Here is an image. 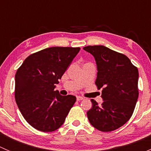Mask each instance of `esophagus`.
I'll return each instance as SVG.
<instances>
[{"instance_id":"esophagus-1","label":"esophagus","mask_w":151,"mask_h":151,"mask_svg":"<svg viewBox=\"0 0 151 151\" xmlns=\"http://www.w3.org/2000/svg\"><path fill=\"white\" fill-rule=\"evenodd\" d=\"M84 99V98L82 96H77V101H82V100Z\"/></svg>"}]
</instances>
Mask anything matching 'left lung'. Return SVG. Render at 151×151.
<instances>
[{"label":"left lung","mask_w":151,"mask_h":151,"mask_svg":"<svg viewBox=\"0 0 151 151\" xmlns=\"http://www.w3.org/2000/svg\"><path fill=\"white\" fill-rule=\"evenodd\" d=\"M83 50L93 55L97 65L96 85L101 89L103 103L91 99L87 112L89 122L101 132H112L127 122L137 101L139 72L129 58L102 45L87 46Z\"/></svg>","instance_id":"1"}]
</instances>
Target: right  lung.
I'll use <instances>...</instances> for the list:
<instances>
[{
  "mask_svg": "<svg viewBox=\"0 0 151 151\" xmlns=\"http://www.w3.org/2000/svg\"><path fill=\"white\" fill-rule=\"evenodd\" d=\"M80 50V47H49L29 55L17 71L16 103L34 129L51 132L64 123L76 97L60 95L55 88Z\"/></svg>",
  "mask_w": 151,
  "mask_h": 151,
  "instance_id": "add662e5",
  "label": "right lung"
}]
</instances>
